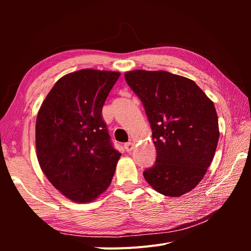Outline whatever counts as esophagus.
Segmentation results:
<instances>
[{"label":"esophagus","mask_w":251,"mask_h":251,"mask_svg":"<svg viewBox=\"0 0 251 251\" xmlns=\"http://www.w3.org/2000/svg\"><path fill=\"white\" fill-rule=\"evenodd\" d=\"M134 148H135V146H134L133 142H127V143L125 144V149H126L127 153H131V151L134 150Z\"/></svg>","instance_id":"34e87169"}]
</instances>
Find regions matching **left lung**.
Returning <instances> with one entry per match:
<instances>
[{
  "mask_svg": "<svg viewBox=\"0 0 251 251\" xmlns=\"http://www.w3.org/2000/svg\"><path fill=\"white\" fill-rule=\"evenodd\" d=\"M146 109L157 151L143 177L156 192L180 197L206 174L219 140L215 104L192 79L166 71L125 73Z\"/></svg>",
  "mask_w": 251,
  "mask_h": 251,
  "instance_id": "8db88e82",
  "label": "left lung"
}]
</instances>
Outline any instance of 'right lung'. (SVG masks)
Masks as SVG:
<instances>
[{"mask_svg": "<svg viewBox=\"0 0 251 251\" xmlns=\"http://www.w3.org/2000/svg\"><path fill=\"white\" fill-rule=\"evenodd\" d=\"M119 76L95 69L67 74L37 113V160L51 184L71 201L92 202L111 184L121 154L112 146L101 111Z\"/></svg>", "mask_w": 251, "mask_h": 251, "instance_id": "right-lung-1", "label": "right lung"}]
</instances>
